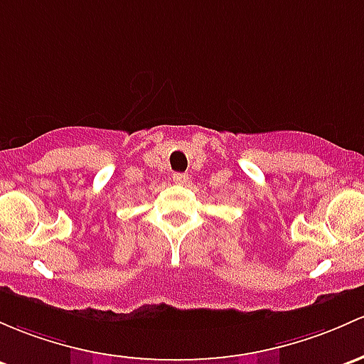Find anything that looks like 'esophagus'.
Returning <instances> with one entry per match:
<instances>
[{
    "label": "esophagus",
    "instance_id": "esophagus-1",
    "mask_svg": "<svg viewBox=\"0 0 364 364\" xmlns=\"http://www.w3.org/2000/svg\"><path fill=\"white\" fill-rule=\"evenodd\" d=\"M172 181H174L176 185H186V183L190 181V176L183 174V172H174V174H172Z\"/></svg>",
    "mask_w": 364,
    "mask_h": 364
}]
</instances>
